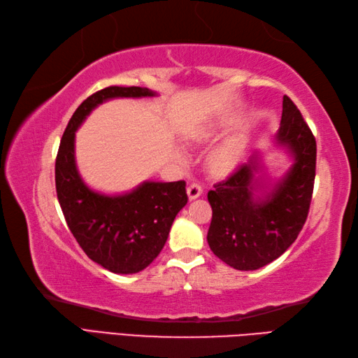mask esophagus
Wrapping results in <instances>:
<instances>
[{"mask_svg":"<svg viewBox=\"0 0 358 358\" xmlns=\"http://www.w3.org/2000/svg\"><path fill=\"white\" fill-rule=\"evenodd\" d=\"M201 194H203V187H201L199 181H192V183L187 186V197L191 200L200 197Z\"/></svg>","mask_w":358,"mask_h":358,"instance_id":"34e87169","label":"esophagus"}]
</instances>
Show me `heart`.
Segmentation results:
<instances>
[{"mask_svg":"<svg viewBox=\"0 0 358 358\" xmlns=\"http://www.w3.org/2000/svg\"><path fill=\"white\" fill-rule=\"evenodd\" d=\"M241 155H242V149L239 147V144L236 143L223 144L219 147V149L211 152V155L208 158V166L209 169L217 173L228 172L236 166Z\"/></svg>","mask_w":358,"mask_h":358,"instance_id":"obj_1","label":"heart"}]
</instances>
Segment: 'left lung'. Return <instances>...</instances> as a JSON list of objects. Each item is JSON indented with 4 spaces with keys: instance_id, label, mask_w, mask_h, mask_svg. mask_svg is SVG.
I'll return each instance as SVG.
<instances>
[{
    "instance_id": "8db88e82",
    "label": "left lung",
    "mask_w": 358,
    "mask_h": 358,
    "mask_svg": "<svg viewBox=\"0 0 358 358\" xmlns=\"http://www.w3.org/2000/svg\"><path fill=\"white\" fill-rule=\"evenodd\" d=\"M275 139L289 150L293 164L270 191L256 177L261 166L253 155L208 192L213 208L209 248L236 270H257L285 253L309 214L317 141L289 96H284Z\"/></svg>"
}]
</instances>
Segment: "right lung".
Segmentation results:
<instances>
[{
  "label": "right lung",
  "instance_id": "obj_1",
  "mask_svg": "<svg viewBox=\"0 0 358 358\" xmlns=\"http://www.w3.org/2000/svg\"><path fill=\"white\" fill-rule=\"evenodd\" d=\"M155 94L141 87H108L91 94L69 119L55 158V189L69 231L91 261L117 275L141 271L159 255L175 215L187 203L186 183L144 181L121 195L91 191L76 166V131L105 101Z\"/></svg>",
  "mask_w": 358,
  "mask_h": 358
}]
</instances>
